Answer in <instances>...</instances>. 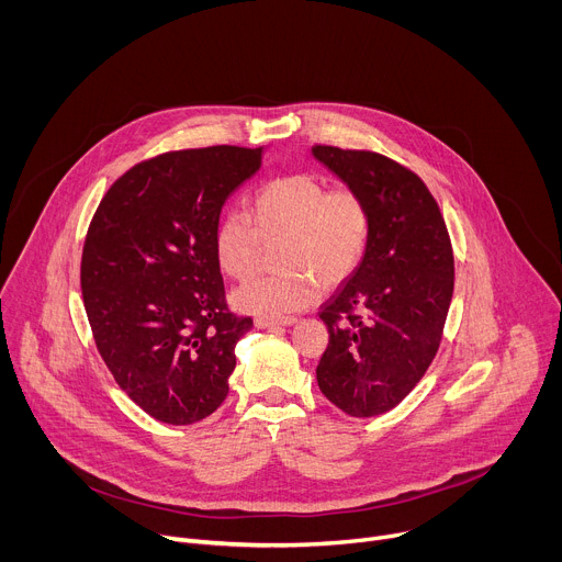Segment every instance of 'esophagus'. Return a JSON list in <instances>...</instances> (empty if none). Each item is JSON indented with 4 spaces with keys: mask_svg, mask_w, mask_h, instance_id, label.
<instances>
[{
    "mask_svg": "<svg viewBox=\"0 0 562 562\" xmlns=\"http://www.w3.org/2000/svg\"><path fill=\"white\" fill-rule=\"evenodd\" d=\"M295 315H284V317H256V327L258 329H271V327H289L295 323Z\"/></svg>",
    "mask_w": 562,
    "mask_h": 562,
    "instance_id": "obj_1",
    "label": "esophagus"
}]
</instances>
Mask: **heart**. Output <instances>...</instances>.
Masks as SVG:
<instances>
[{
  "label": "heart",
  "mask_w": 562,
  "mask_h": 562,
  "mask_svg": "<svg viewBox=\"0 0 562 562\" xmlns=\"http://www.w3.org/2000/svg\"><path fill=\"white\" fill-rule=\"evenodd\" d=\"M371 237V211L364 195L349 187H329L313 173L269 180L254 195V222L226 211L213 231L215 262L233 280L256 273L265 243L282 245L278 276L254 278L233 291V304L260 317H284L311 306L319 282L336 286L362 262Z\"/></svg>",
  "instance_id": "heart-1"
}]
</instances>
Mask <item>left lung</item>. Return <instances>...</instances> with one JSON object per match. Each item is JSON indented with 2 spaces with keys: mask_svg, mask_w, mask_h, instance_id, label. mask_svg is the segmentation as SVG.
<instances>
[{
  "mask_svg": "<svg viewBox=\"0 0 562 562\" xmlns=\"http://www.w3.org/2000/svg\"><path fill=\"white\" fill-rule=\"evenodd\" d=\"M313 155L371 211L358 269L319 306L329 345L317 386L356 418L403 403L436 358L453 295V249L427 184L375 150L315 144Z\"/></svg>",
  "mask_w": 562,
  "mask_h": 562,
  "instance_id": "1",
  "label": "left lung"
}]
</instances>
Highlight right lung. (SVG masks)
<instances>
[{
	"label": "right lung",
	"instance_id": "add662e5",
	"mask_svg": "<svg viewBox=\"0 0 562 562\" xmlns=\"http://www.w3.org/2000/svg\"><path fill=\"white\" fill-rule=\"evenodd\" d=\"M262 157L228 144L155 155L113 182L89 224L79 282L98 351L159 423L193 425L228 393L254 319L226 304L213 231Z\"/></svg>",
	"mask_w": 562,
	"mask_h": 562
}]
</instances>
